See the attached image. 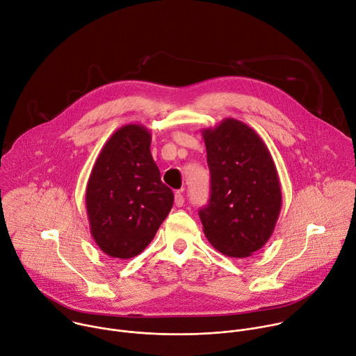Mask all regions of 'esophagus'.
I'll use <instances>...</instances> for the list:
<instances>
[{"instance_id": "1", "label": "esophagus", "mask_w": 356, "mask_h": 356, "mask_svg": "<svg viewBox=\"0 0 356 356\" xmlns=\"http://www.w3.org/2000/svg\"><path fill=\"white\" fill-rule=\"evenodd\" d=\"M175 204H176L177 207H181V206L184 204V197H183V190H180V191H176V194H175Z\"/></svg>"}]
</instances>
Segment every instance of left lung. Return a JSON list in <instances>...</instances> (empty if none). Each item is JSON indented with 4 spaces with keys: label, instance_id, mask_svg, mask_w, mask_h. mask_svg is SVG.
Instances as JSON below:
<instances>
[{
    "label": "left lung",
    "instance_id": "1",
    "mask_svg": "<svg viewBox=\"0 0 356 356\" xmlns=\"http://www.w3.org/2000/svg\"><path fill=\"white\" fill-rule=\"evenodd\" d=\"M211 175L209 206L198 216L210 243L231 258H248L272 236L282 188L264 139L246 124L225 118L201 131Z\"/></svg>",
    "mask_w": 356,
    "mask_h": 356
}]
</instances>
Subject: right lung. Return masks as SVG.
I'll use <instances>...</instances> for the list:
<instances>
[{
  "label": "right lung",
  "instance_id": "obj_1",
  "mask_svg": "<svg viewBox=\"0 0 356 356\" xmlns=\"http://www.w3.org/2000/svg\"><path fill=\"white\" fill-rule=\"evenodd\" d=\"M140 124L117 129L92 166L86 188L90 232L106 255L131 259L150 243L173 207Z\"/></svg>",
  "mask_w": 356,
  "mask_h": 356
}]
</instances>
